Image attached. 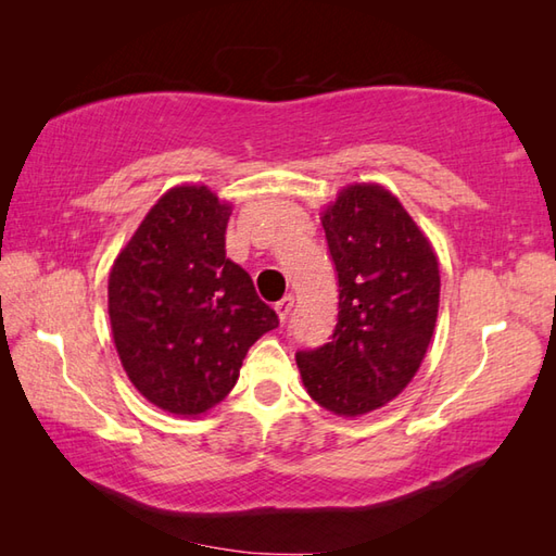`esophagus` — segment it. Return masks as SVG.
Listing matches in <instances>:
<instances>
[{
	"mask_svg": "<svg viewBox=\"0 0 556 556\" xmlns=\"http://www.w3.org/2000/svg\"><path fill=\"white\" fill-rule=\"evenodd\" d=\"M291 308H293V296H285V299L275 303V311H277V315H279V320H281V323H287V320H289Z\"/></svg>",
	"mask_w": 556,
	"mask_h": 556,
	"instance_id": "obj_1",
	"label": "esophagus"
}]
</instances>
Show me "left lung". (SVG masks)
<instances>
[{
    "mask_svg": "<svg viewBox=\"0 0 556 556\" xmlns=\"http://www.w3.org/2000/svg\"><path fill=\"white\" fill-rule=\"evenodd\" d=\"M339 279L327 344L296 353L323 408L363 416L404 392L418 372L440 308V265L404 205L377 184L341 191L323 215Z\"/></svg>",
    "mask_w": 556,
    "mask_h": 556,
    "instance_id": "8db88e82",
    "label": "left lung"
}]
</instances>
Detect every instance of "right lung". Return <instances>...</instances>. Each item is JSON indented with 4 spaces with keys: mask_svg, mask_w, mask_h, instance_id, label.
<instances>
[{
    "mask_svg": "<svg viewBox=\"0 0 556 556\" xmlns=\"http://www.w3.org/2000/svg\"><path fill=\"white\" fill-rule=\"evenodd\" d=\"M231 205L176 186L140 222L110 271V323L128 380L150 404L198 416L227 396L277 313L227 257Z\"/></svg>",
    "mask_w": 556,
    "mask_h": 556,
    "instance_id": "obj_1",
    "label": "right lung"
}]
</instances>
